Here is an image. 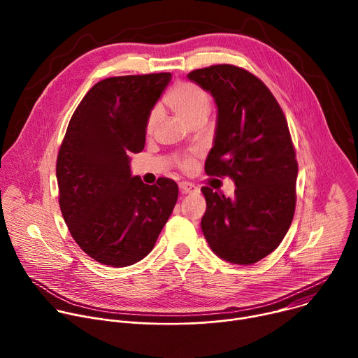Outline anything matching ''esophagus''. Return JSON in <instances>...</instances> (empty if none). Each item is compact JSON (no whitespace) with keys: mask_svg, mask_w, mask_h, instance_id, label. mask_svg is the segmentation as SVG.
I'll list each match as a JSON object with an SVG mask.
<instances>
[{"mask_svg":"<svg viewBox=\"0 0 358 358\" xmlns=\"http://www.w3.org/2000/svg\"><path fill=\"white\" fill-rule=\"evenodd\" d=\"M180 189L182 191V194H194V192L199 191V188L195 184L188 182V181H181L180 182Z\"/></svg>","mask_w":358,"mask_h":358,"instance_id":"obj_1","label":"esophagus"}]
</instances>
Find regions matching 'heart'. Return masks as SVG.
<instances>
[{
	"label": "heart",
	"instance_id": "1",
	"mask_svg": "<svg viewBox=\"0 0 358 358\" xmlns=\"http://www.w3.org/2000/svg\"><path fill=\"white\" fill-rule=\"evenodd\" d=\"M164 103L187 124H192L196 122L206 123L210 112H211V97L201 86L192 82H178L176 83L169 93L164 96ZM157 124V110H151L145 130L151 133ZM194 166L192 157H185L180 162V167L182 170H188Z\"/></svg>",
	"mask_w": 358,
	"mask_h": 358
}]
</instances>
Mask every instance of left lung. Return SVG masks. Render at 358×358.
Masks as SVG:
<instances>
[{"instance_id": "obj_1", "label": "left lung", "mask_w": 358, "mask_h": 358, "mask_svg": "<svg viewBox=\"0 0 358 358\" xmlns=\"http://www.w3.org/2000/svg\"><path fill=\"white\" fill-rule=\"evenodd\" d=\"M188 79L211 92L218 106L206 173L236 185L231 198L201 188L203 236L220 258L255 264L280 245L294 215L297 160L286 117L268 86L243 68L213 65Z\"/></svg>"}]
</instances>
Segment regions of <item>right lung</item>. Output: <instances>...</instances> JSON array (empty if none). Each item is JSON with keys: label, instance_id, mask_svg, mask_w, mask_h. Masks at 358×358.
<instances>
[{"label": "right lung", "instance_id": "right-lung-1", "mask_svg": "<svg viewBox=\"0 0 358 358\" xmlns=\"http://www.w3.org/2000/svg\"><path fill=\"white\" fill-rule=\"evenodd\" d=\"M170 78L160 72L100 80L69 120L57 160L59 207L75 242L99 264L141 261L174 210V180L147 185L129 166L131 152L144 148L147 117Z\"/></svg>", "mask_w": 358, "mask_h": 358}]
</instances>
